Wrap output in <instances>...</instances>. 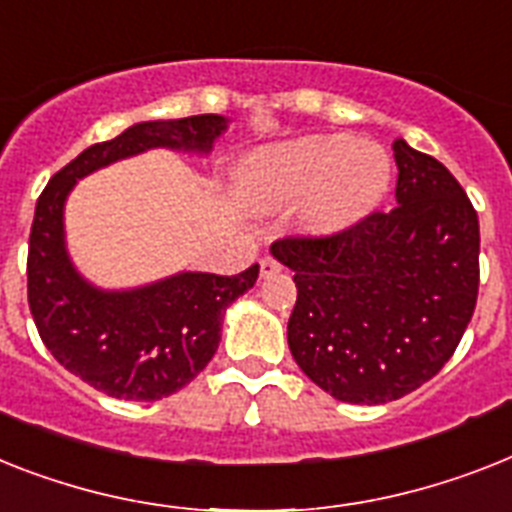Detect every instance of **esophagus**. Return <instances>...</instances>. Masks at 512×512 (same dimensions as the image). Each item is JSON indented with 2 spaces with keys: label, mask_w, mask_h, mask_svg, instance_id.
Wrapping results in <instances>:
<instances>
[{
  "label": "esophagus",
  "mask_w": 512,
  "mask_h": 512,
  "mask_svg": "<svg viewBox=\"0 0 512 512\" xmlns=\"http://www.w3.org/2000/svg\"><path fill=\"white\" fill-rule=\"evenodd\" d=\"M278 270H281V265H278L273 257H263V260H260V276H263V278L276 276Z\"/></svg>",
  "instance_id": "obj_1"
}]
</instances>
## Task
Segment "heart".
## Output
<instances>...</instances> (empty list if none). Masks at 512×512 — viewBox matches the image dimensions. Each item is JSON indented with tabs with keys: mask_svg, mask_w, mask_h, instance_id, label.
I'll return each mask as SVG.
<instances>
[{
	"mask_svg": "<svg viewBox=\"0 0 512 512\" xmlns=\"http://www.w3.org/2000/svg\"><path fill=\"white\" fill-rule=\"evenodd\" d=\"M394 162L376 141L347 134H310L252 152L239 173L249 207L299 205V223L313 236L355 231L384 205Z\"/></svg>",
	"mask_w": 512,
	"mask_h": 512,
	"instance_id": "obj_1",
	"label": "heart"
}]
</instances>
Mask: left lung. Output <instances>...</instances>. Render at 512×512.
<instances>
[{
	"label": "left lung",
	"mask_w": 512,
	"mask_h": 512,
	"mask_svg": "<svg viewBox=\"0 0 512 512\" xmlns=\"http://www.w3.org/2000/svg\"><path fill=\"white\" fill-rule=\"evenodd\" d=\"M397 207L342 236L281 239L270 255L294 270L286 339L323 392L384 405L442 371L479 294V218L463 186L405 139L392 144Z\"/></svg>",
	"instance_id": "1"
}]
</instances>
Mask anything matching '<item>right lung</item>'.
Returning <instances> with one entry per match:
<instances>
[{
  "label": "right lung",
  "mask_w": 512,
  "mask_h": 512,
  "mask_svg": "<svg viewBox=\"0 0 512 512\" xmlns=\"http://www.w3.org/2000/svg\"><path fill=\"white\" fill-rule=\"evenodd\" d=\"M226 115L147 120L83 149L41 191L28 242V305L54 360L115 400L155 402L184 389L213 360L223 315L260 268L239 276L178 270L128 289L91 284L65 236V205L81 178L112 162L173 149L207 157L228 131Z\"/></svg>",
  "instance_id": "add662e5"
}]
</instances>
